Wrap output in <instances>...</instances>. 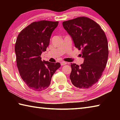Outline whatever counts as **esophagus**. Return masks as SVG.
<instances>
[{
  "label": "esophagus",
  "mask_w": 120,
  "mask_h": 120,
  "mask_svg": "<svg viewBox=\"0 0 120 120\" xmlns=\"http://www.w3.org/2000/svg\"><path fill=\"white\" fill-rule=\"evenodd\" d=\"M67 64V63L66 62H65V61H61V64L62 66H64V65L66 64Z\"/></svg>",
  "instance_id": "esophagus-1"
}]
</instances>
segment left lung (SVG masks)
Masks as SVG:
<instances>
[{
    "label": "left lung",
    "mask_w": 120,
    "mask_h": 120,
    "mask_svg": "<svg viewBox=\"0 0 120 120\" xmlns=\"http://www.w3.org/2000/svg\"><path fill=\"white\" fill-rule=\"evenodd\" d=\"M62 25L75 47L82 50L79 56L84 59L80 66L71 64V82L78 88H90L99 80L106 67L109 56L106 36L98 24L87 17L64 21Z\"/></svg>",
    "instance_id": "left-lung-1"
}]
</instances>
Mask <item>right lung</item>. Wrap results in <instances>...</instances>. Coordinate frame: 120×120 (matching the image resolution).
<instances>
[{
  "label": "right lung",
  "instance_id": "1",
  "mask_svg": "<svg viewBox=\"0 0 120 120\" xmlns=\"http://www.w3.org/2000/svg\"><path fill=\"white\" fill-rule=\"evenodd\" d=\"M58 22L41 21L30 24L17 36L15 46L20 76L28 88L42 91L50 86L52 77L59 68V62L42 61L41 55L49 45Z\"/></svg>",
  "mask_w": 120,
  "mask_h": 120
}]
</instances>
